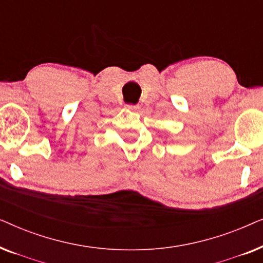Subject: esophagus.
<instances>
[{"mask_svg": "<svg viewBox=\"0 0 263 263\" xmlns=\"http://www.w3.org/2000/svg\"><path fill=\"white\" fill-rule=\"evenodd\" d=\"M125 107H127V109L130 110V111H138L140 109L139 105H132V104H130V105H127Z\"/></svg>", "mask_w": 263, "mask_h": 263, "instance_id": "1", "label": "esophagus"}]
</instances>
